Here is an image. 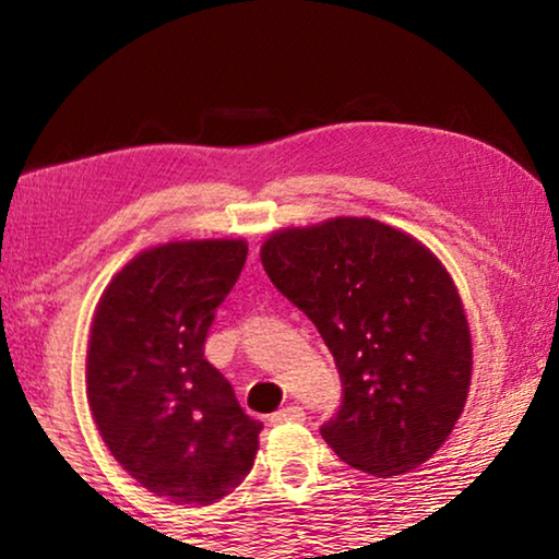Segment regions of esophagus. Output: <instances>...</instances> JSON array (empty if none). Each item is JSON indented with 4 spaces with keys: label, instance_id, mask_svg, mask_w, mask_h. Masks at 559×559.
Returning <instances> with one entry per match:
<instances>
[{
    "label": "esophagus",
    "instance_id": "34e87169",
    "mask_svg": "<svg viewBox=\"0 0 559 559\" xmlns=\"http://www.w3.org/2000/svg\"><path fill=\"white\" fill-rule=\"evenodd\" d=\"M297 419H305V412L302 407H297V404H289V407H282L280 412H274L270 417L272 425H282V423H297Z\"/></svg>",
    "mask_w": 559,
    "mask_h": 559
}]
</instances>
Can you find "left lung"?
Listing matches in <instances>:
<instances>
[{
  "mask_svg": "<svg viewBox=\"0 0 559 559\" xmlns=\"http://www.w3.org/2000/svg\"><path fill=\"white\" fill-rule=\"evenodd\" d=\"M272 285L333 354L343 402L320 427L371 476L435 455L468 400L473 348L461 295L430 249L373 218L285 228L262 247Z\"/></svg>",
  "mask_w": 559,
  "mask_h": 559,
  "instance_id": "obj_1",
  "label": "left lung"
}]
</instances>
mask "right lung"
<instances>
[{
  "label": "right lung",
  "mask_w": 559,
  "mask_h": 559,
  "mask_svg": "<svg viewBox=\"0 0 559 559\" xmlns=\"http://www.w3.org/2000/svg\"><path fill=\"white\" fill-rule=\"evenodd\" d=\"M247 251L241 239L142 251L104 289L91 325L86 394L98 432L129 476L173 503H216L254 465L262 423L203 356Z\"/></svg>",
  "instance_id": "right-lung-1"
}]
</instances>
